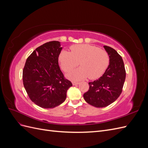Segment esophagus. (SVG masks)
Here are the masks:
<instances>
[{"instance_id": "esophagus-1", "label": "esophagus", "mask_w": 148, "mask_h": 148, "mask_svg": "<svg viewBox=\"0 0 148 148\" xmlns=\"http://www.w3.org/2000/svg\"><path fill=\"white\" fill-rule=\"evenodd\" d=\"M79 82H72V84L73 85H77V84H79Z\"/></svg>"}]
</instances>
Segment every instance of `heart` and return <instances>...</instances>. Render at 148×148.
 Wrapping results in <instances>:
<instances>
[{"mask_svg":"<svg viewBox=\"0 0 148 148\" xmlns=\"http://www.w3.org/2000/svg\"><path fill=\"white\" fill-rule=\"evenodd\" d=\"M71 52L62 51L59 56L61 69L69 72L78 62L81 66L67 75V78L72 81H79L86 77L96 79L105 72L110 62L108 52L99 47L89 44H76L70 47Z\"/></svg>","mask_w":148,"mask_h":148,"instance_id":"b5f03b06","label":"heart"}]
</instances>
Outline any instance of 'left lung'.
Masks as SVG:
<instances>
[{
  "instance_id": "left-lung-1",
  "label": "left lung",
  "mask_w": 148,
  "mask_h": 148,
  "mask_svg": "<svg viewBox=\"0 0 148 148\" xmlns=\"http://www.w3.org/2000/svg\"><path fill=\"white\" fill-rule=\"evenodd\" d=\"M110 57L109 65L98 79L89 83V89L83 95L84 100L96 107H104L120 96L126 77V71L122 57L115 49L104 46Z\"/></svg>"
}]
</instances>
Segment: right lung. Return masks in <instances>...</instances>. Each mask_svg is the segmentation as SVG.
<instances>
[{"label":"right lung","mask_w":148,"mask_h":148,"mask_svg":"<svg viewBox=\"0 0 148 148\" xmlns=\"http://www.w3.org/2000/svg\"><path fill=\"white\" fill-rule=\"evenodd\" d=\"M62 49L59 41L42 44L31 53L23 68L25 90L32 102L42 108H54L63 103L72 86L59 65Z\"/></svg>","instance_id":"obj_1"}]
</instances>
